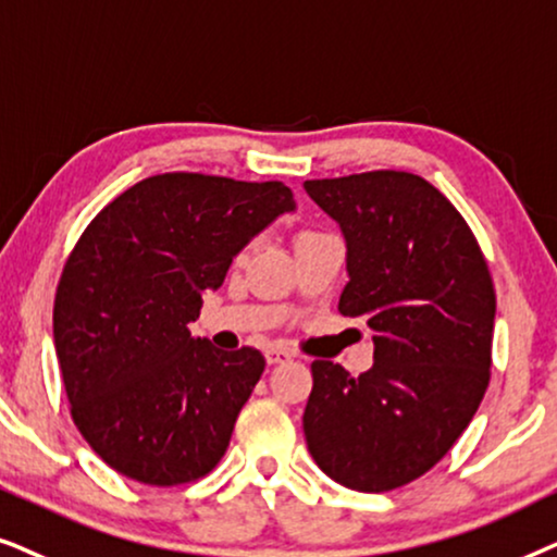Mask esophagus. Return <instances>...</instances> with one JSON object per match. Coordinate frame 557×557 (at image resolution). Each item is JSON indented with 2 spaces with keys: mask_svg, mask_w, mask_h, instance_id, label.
Wrapping results in <instances>:
<instances>
[{
  "mask_svg": "<svg viewBox=\"0 0 557 557\" xmlns=\"http://www.w3.org/2000/svg\"><path fill=\"white\" fill-rule=\"evenodd\" d=\"M264 359L267 364H283V361H290L293 354L287 351V348H280V346H270L264 351Z\"/></svg>",
  "mask_w": 557,
  "mask_h": 557,
  "instance_id": "1",
  "label": "esophagus"
}]
</instances>
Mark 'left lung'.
Masks as SVG:
<instances>
[{"mask_svg":"<svg viewBox=\"0 0 557 557\" xmlns=\"http://www.w3.org/2000/svg\"><path fill=\"white\" fill-rule=\"evenodd\" d=\"M341 226L348 283L338 310L364 318L374 364L351 376L313 361L302 430L310 456L356 492H389L433 469L488 387L496 295L461 213L399 170L306 181Z\"/></svg>","mask_w":557,"mask_h":557,"instance_id":"left-lung-1","label":"left lung"}]
</instances>
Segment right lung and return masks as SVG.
<instances>
[{
  "instance_id": "1",
  "label": "right lung",
  "mask_w": 557,
  "mask_h": 557,
  "mask_svg": "<svg viewBox=\"0 0 557 557\" xmlns=\"http://www.w3.org/2000/svg\"><path fill=\"white\" fill-rule=\"evenodd\" d=\"M290 211L293 190L277 181L165 173L81 234L55 293V354L73 422L122 476L188 484L226 454L264 356L221 351L188 323L232 259Z\"/></svg>"
}]
</instances>
